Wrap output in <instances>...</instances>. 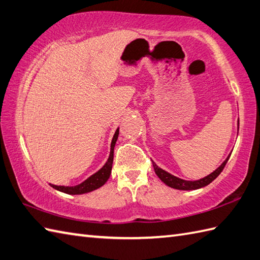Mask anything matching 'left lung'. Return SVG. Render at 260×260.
<instances>
[{"label":"left lung","instance_id":"1","mask_svg":"<svg viewBox=\"0 0 260 260\" xmlns=\"http://www.w3.org/2000/svg\"><path fill=\"white\" fill-rule=\"evenodd\" d=\"M238 125H239V121H238ZM229 157H230V154L228 155L227 159L221 164V166L218 167V168L213 172H211L210 175H208L203 179H199V180H196V181H187V180H183V179L172 176L171 174H169V172H167L161 168H159V167L155 165L153 161H152V165H153V169H154L155 175H157L160 178V180L164 181L167 184V186H169L171 188H175V189H179V190H194V189L206 187L207 184H209L210 182L215 180V179L219 175H220V172L223 170L224 166H226Z\"/></svg>","mask_w":260,"mask_h":260}]
</instances>
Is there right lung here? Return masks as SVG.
I'll list each match as a JSON object with an SVG mask.
<instances>
[{"mask_svg": "<svg viewBox=\"0 0 260 260\" xmlns=\"http://www.w3.org/2000/svg\"><path fill=\"white\" fill-rule=\"evenodd\" d=\"M118 136H119V128L117 129V131H115V134L112 138L110 155H109L108 161L99 171L95 172L94 175H92L91 177L86 179L85 181H83L82 183H80V184H78V186H74V187L55 186V184H51V187L56 189V190H59V191L68 193V194H81V193L93 191V190L103 186V184L107 182L109 177H110V175H111L112 162H113V150H114L115 142H117V139H118Z\"/></svg>", "mask_w": 260, "mask_h": 260, "instance_id": "right-lung-1", "label": "right lung"}]
</instances>
